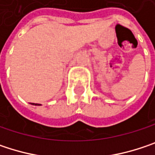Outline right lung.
<instances>
[{"label":"right lung","mask_w":155,"mask_h":155,"mask_svg":"<svg viewBox=\"0 0 155 155\" xmlns=\"http://www.w3.org/2000/svg\"><path fill=\"white\" fill-rule=\"evenodd\" d=\"M32 105H35V106H41V104H38V103H31Z\"/></svg>","instance_id":"1"}]
</instances>
